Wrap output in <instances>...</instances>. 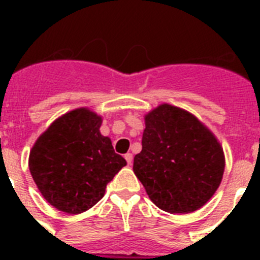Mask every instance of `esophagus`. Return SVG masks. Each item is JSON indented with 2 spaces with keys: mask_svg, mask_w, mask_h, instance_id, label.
Returning <instances> with one entry per match:
<instances>
[{
  "mask_svg": "<svg viewBox=\"0 0 260 260\" xmlns=\"http://www.w3.org/2000/svg\"><path fill=\"white\" fill-rule=\"evenodd\" d=\"M125 158H126V161H127V164L132 165V162H133V155H132V153H126Z\"/></svg>",
  "mask_w": 260,
  "mask_h": 260,
  "instance_id": "esophagus-1",
  "label": "esophagus"
}]
</instances>
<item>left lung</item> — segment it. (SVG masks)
<instances>
[{
	"label": "left lung",
	"mask_w": 260,
	"mask_h": 260,
	"mask_svg": "<svg viewBox=\"0 0 260 260\" xmlns=\"http://www.w3.org/2000/svg\"><path fill=\"white\" fill-rule=\"evenodd\" d=\"M142 151L133 171L160 210L190 213L207 203L222 180L225 156L217 138L194 114L160 104L144 116Z\"/></svg>",
	"instance_id": "obj_1"
}]
</instances>
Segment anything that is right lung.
I'll return each instance as SVG.
<instances>
[{
    "label": "right lung",
    "instance_id": "1",
    "mask_svg": "<svg viewBox=\"0 0 260 260\" xmlns=\"http://www.w3.org/2000/svg\"><path fill=\"white\" fill-rule=\"evenodd\" d=\"M103 118L78 108L50 123L29 151L28 167L45 201L78 215L104 197L108 182L126 165L110 138L100 133Z\"/></svg>",
    "mask_w": 260,
    "mask_h": 260
}]
</instances>
